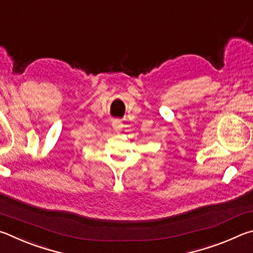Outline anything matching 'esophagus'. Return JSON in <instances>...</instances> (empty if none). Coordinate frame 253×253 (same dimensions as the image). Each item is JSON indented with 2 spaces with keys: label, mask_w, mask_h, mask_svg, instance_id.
<instances>
[{
  "label": "esophagus",
  "mask_w": 253,
  "mask_h": 253,
  "mask_svg": "<svg viewBox=\"0 0 253 253\" xmlns=\"http://www.w3.org/2000/svg\"><path fill=\"white\" fill-rule=\"evenodd\" d=\"M112 126L115 131H121L123 129V123L121 122V120H114Z\"/></svg>",
  "instance_id": "34e87169"
}]
</instances>
